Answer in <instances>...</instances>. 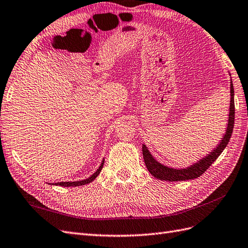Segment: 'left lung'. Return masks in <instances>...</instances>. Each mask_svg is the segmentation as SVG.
<instances>
[{
	"label": "left lung",
	"mask_w": 248,
	"mask_h": 248,
	"mask_svg": "<svg viewBox=\"0 0 248 248\" xmlns=\"http://www.w3.org/2000/svg\"><path fill=\"white\" fill-rule=\"evenodd\" d=\"M233 124H235V101H233V86L232 81L231 80V103H230V115H229V123H227L226 131L222 140H220L219 145L214 149L210 155H207L202 159H199V162L195 163L194 165L188 167L186 169H173L169 167L164 166L158 163L155 158L151 155L148 148L146 145L143 144L142 151H143V157L144 162L147 167V169L151 173L152 176H155L160 180H169V182H183V180H189L197 178L200 175L209 169V167L215 162L217 157L221 155V152L224 150L225 147L229 144Z\"/></svg>",
	"instance_id": "left-lung-1"
}]
</instances>
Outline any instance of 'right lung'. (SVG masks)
<instances>
[{"label":"right lung","mask_w":248,"mask_h":248,"mask_svg":"<svg viewBox=\"0 0 248 248\" xmlns=\"http://www.w3.org/2000/svg\"><path fill=\"white\" fill-rule=\"evenodd\" d=\"M103 165H104V160H102V163H101V165H100V167H99V169L93 174L92 176H90L89 178H86V179H83V180H78V182H62V183H57V184H55V186H83V185H86V184H90V183H92L93 179H95L99 174H100V172H101V170H102V168H103ZM54 185V184H53Z\"/></svg>","instance_id":"1"}]
</instances>
